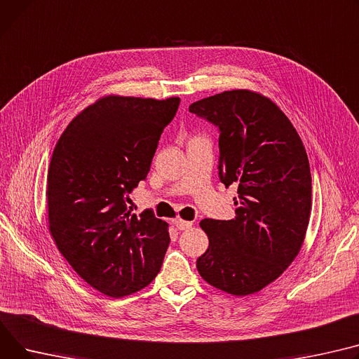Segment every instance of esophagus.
I'll return each instance as SVG.
<instances>
[{
  "mask_svg": "<svg viewBox=\"0 0 359 359\" xmlns=\"http://www.w3.org/2000/svg\"><path fill=\"white\" fill-rule=\"evenodd\" d=\"M175 225H176V228H177L179 231H184V229H189L194 224L189 222V221H183V219H179V218H177V219H175Z\"/></svg>",
  "mask_w": 359,
  "mask_h": 359,
  "instance_id": "obj_1",
  "label": "esophagus"
}]
</instances>
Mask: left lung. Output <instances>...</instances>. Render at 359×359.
I'll return each mask as SVG.
<instances>
[{
    "label": "left lung",
    "mask_w": 359,
    "mask_h": 359,
    "mask_svg": "<svg viewBox=\"0 0 359 359\" xmlns=\"http://www.w3.org/2000/svg\"><path fill=\"white\" fill-rule=\"evenodd\" d=\"M189 111L218 128V176L233 198L236 218L202 219L209 247L199 274L222 292L264 289L297 255L312 209V176L303 142L280 108L245 89L194 102Z\"/></svg>",
    "instance_id": "obj_1"
}]
</instances>
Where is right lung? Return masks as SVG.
Wrapping results in <instances>:
<instances>
[{"instance_id": "right-lung-1", "label": "right lung", "mask_w": 359, "mask_h": 359, "mask_svg": "<svg viewBox=\"0 0 359 359\" xmlns=\"http://www.w3.org/2000/svg\"><path fill=\"white\" fill-rule=\"evenodd\" d=\"M180 100L107 97L60 135L47 175L53 240L69 264L109 297L153 281L170 244L151 209L131 212L130 194L147 179L163 130Z\"/></svg>"}]
</instances>
